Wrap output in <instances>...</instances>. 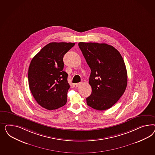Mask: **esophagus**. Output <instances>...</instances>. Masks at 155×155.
<instances>
[{
	"label": "esophagus",
	"instance_id": "esophagus-1",
	"mask_svg": "<svg viewBox=\"0 0 155 155\" xmlns=\"http://www.w3.org/2000/svg\"><path fill=\"white\" fill-rule=\"evenodd\" d=\"M81 84V83H77V84H75V86L76 87H78Z\"/></svg>",
	"mask_w": 155,
	"mask_h": 155
}]
</instances>
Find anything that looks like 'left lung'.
<instances>
[{"mask_svg": "<svg viewBox=\"0 0 155 155\" xmlns=\"http://www.w3.org/2000/svg\"><path fill=\"white\" fill-rule=\"evenodd\" d=\"M78 46L91 71L89 83L92 92L87 104L100 111L111 108L127 87V70L120 53L104 43L81 42Z\"/></svg>", "mask_w": 155, "mask_h": 155, "instance_id": "1", "label": "left lung"}]
</instances>
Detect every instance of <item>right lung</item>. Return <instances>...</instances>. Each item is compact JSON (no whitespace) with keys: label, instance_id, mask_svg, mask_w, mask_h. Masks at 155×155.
<instances>
[{"label":"right lung","instance_id":"add662e5","mask_svg":"<svg viewBox=\"0 0 155 155\" xmlns=\"http://www.w3.org/2000/svg\"><path fill=\"white\" fill-rule=\"evenodd\" d=\"M75 45L72 42H51L33 57L28 69V84L34 98L41 107L56 110L67 102L70 85L63 71V57Z\"/></svg>","mask_w":155,"mask_h":155}]
</instances>
